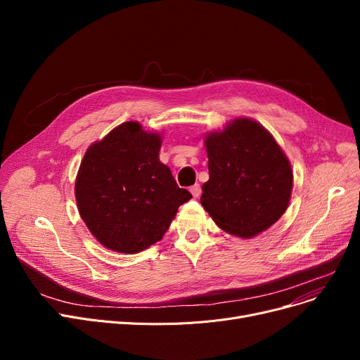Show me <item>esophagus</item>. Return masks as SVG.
<instances>
[{
    "label": "esophagus",
    "instance_id": "34e87169",
    "mask_svg": "<svg viewBox=\"0 0 360 360\" xmlns=\"http://www.w3.org/2000/svg\"><path fill=\"white\" fill-rule=\"evenodd\" d=\"M190 191H191V194L194 195V198H198V197L201 195V186H200L198 184H195V185L191 186Z\"/></svg>",
    "mask_w": 360,
    "mask_h": 360
}]
</instances>
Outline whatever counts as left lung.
Returning <instances> with one entry per match:
<instances>
[{"label":"left lung","mask_w":360,"mask_h":360,"mask_svg":"<svg viewBox=\"0 0 360 360\" xmlns=\"http://www.w3.org/2000/svg\"><path fill=\"white\" fill-rule=\"evenodd\" d=\"M209 181L201 204L224 232L252 238L286 212L293 174L270 132L257 121L238 118L205 136Z\"/></svg>","instance_id":"obj_1"}]
</instances>
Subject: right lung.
Returning a JSON list of instances; mask_svg holds the SVG:
<instances>
[{"label":"right lung","instance_id":"obj_1","mask_svg":"<svg viewBox=\"0 0 360 360\" xmlns=\"http://www.w3.org/2000/svg\"><path fill=\"white\" fill-rule=\"evenodd\" d=\"M162 139L139 122L113 128L93 143L75 178L79 212L103 247L137 254L162 239L178 207L193 195L159 160Z\"/></svg>","mask_w":360,"mask_h":360}]
</instances>
